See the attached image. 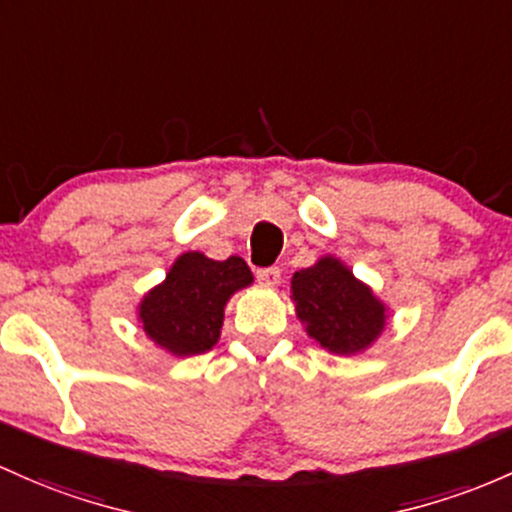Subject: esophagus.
<instances>
[{"label":"esophagus","mask_w":512,"mask_h":512,"mask_svg":"<svg viewBox=\"0 0 512 512\" xmlns=\"http://www.w3.org/2000/svg\"><path fill=\"white\" fill-rule=\"evenodd\" d=\"M257 279L267 286H277L279 279H282V272L279 267H267V269H257Z\"/></svg>","instance_id":"obj_1"}]
</instances>
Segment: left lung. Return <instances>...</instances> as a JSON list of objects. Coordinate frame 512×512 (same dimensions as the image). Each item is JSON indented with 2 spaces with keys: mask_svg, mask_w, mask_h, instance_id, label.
Here are the masks:
<instances>
[{
  "mask_svg": "<svg viewBox=\"0 0 512 512\" xmlns=\"http://www.w3.org/2000/svg\"><path fill=\"white\" fill-rule=\"evenodd\" d=\"M291 299L308 335L335 355L367 350L386 325V306L340 260L320 257L291 277Z\"/></svg>",
  "mask_w": 512,
  "mask_h": 512,
  "instance_id": "8db88e82",
  "label": "left lung"
}]
</instances>
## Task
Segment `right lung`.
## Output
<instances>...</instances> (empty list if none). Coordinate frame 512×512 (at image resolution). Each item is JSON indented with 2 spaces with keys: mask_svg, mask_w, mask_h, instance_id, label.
<instances>
[{
  "mask_svg": "<svg viewBox=\"0 0 512 512\" xmlns=\"http://www.w3.org/2000/svg\"><path fill=\"white\" fill-rule=\"evenodd\" d=\"M247 284L252 272L240 257L216 262L201 252H184L165 282L140 301L138 318L162 350L177 357L201 355L218 342L228 299Z\"/></svg>",
  "mask_w": 512,
  "mask_h": 512,
  "instance_id": "right-lung-1",
  "label": "right lung"
}]
</instances>
